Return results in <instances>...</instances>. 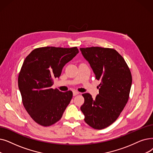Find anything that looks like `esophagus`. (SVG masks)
Instances as JSON below:
<instances>
[{
	"label": "esophagus",
	"instance_id": "esophagus-1",
	"mask_svg": "<svg viewBox=\"0 0 153 153\" xmlns=\"http://www.w3.org/2000/svg\"><path fill=\"white\" fill-rule=\"evenodd\" d=\"M79 94V92H78V91H73V96H76V95H77V94Z\"/></svg>",
	"mask_w": 153,
	"mask_h": 153
}]
</instances>
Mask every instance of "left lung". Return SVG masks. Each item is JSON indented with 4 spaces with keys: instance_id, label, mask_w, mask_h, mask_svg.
Wrapping results in <instances>:
<instances>
[{
    "instance_id": "8db88e82",
    "label": "left lung",
    "mask_w": 153,
    "mask_h": 153,
    "mask_svg": "<svg viewBox=\"0 0 153 153\" xmlns=\"http://www.w3.org/2000/svg\"><path fill=\"white\" fill-rule=\"evenodd\" d=\"M84 57L100 80L99 94L93 99L84 93L81 110L84 121L96 129H102L113 123L128 102L132 76L124 58L113 49L101 47L80 48Z\"/></svg>"
}]
</instances>
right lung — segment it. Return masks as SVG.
Masks as SVG:
<instances>
[{
  "label": "right lung",
  "mask_w": 153,
  "mask_h": 153,
  "mask_svg": "<svg viewBox=\"0 0 153 153\" xmlns=\"http://www.w3.org/2000/svg\"><path fill=\"white\" fill-rule=\"evenodd\" d=\"M77 47H43L26 57L18 77V86L25 110L36 123L49 126L61 119L72 97V92L52 89L54 79L74 58Z\"/></svg>",
  "instance_id": "1"
}]
</instances>
